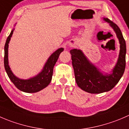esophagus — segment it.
<instances>
[{
  "mask_svg": "<svg viewBox=\"0 0 129 129\" xmlns=\"http://www.w3.org/2000/svg\"><path fill=\"white\" fill-rule=\"evenodd\" d=\"M73 46V45H72V46Z\"/></svg>",
  "mask_w": 129,
  "mask_h": 129,
  "instance_id": "esophagus-1",
  "label": "esophagus"
}]
</instances>
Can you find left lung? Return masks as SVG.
<instances>
[{
    "instance_id": "1",
    "label": "left lung",
    "mask_w": 129,
    "mask_h": 129,
    "mask_svg": "<svg viewBox=\"0 0 129 129\" xmlns=\"http://www.w3.org/2000/svg\"><path fill=\"white\" fill-rule=\"evenodd\" d=\"M104 21L113 29L120 43L118 60L110 73L102 72L80 49L70 51L76 84L90 93H101L112 90L120 80L125 68L126 44L122 32L117 24L108 18H104Z\"/></svg>"
}]
</instances>
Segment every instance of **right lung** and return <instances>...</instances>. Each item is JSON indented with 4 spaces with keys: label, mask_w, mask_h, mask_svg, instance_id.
I'll use <instances>...</instances> for the list:
<instances>
[{
    "label": "right lung",
    "mask_w": 129,
    "mask_h": 129,
    "mask_svg": "<svg viewBox=\"0 0 129 129\" xmlns=\"http://www.w3.org/2000/svg\"><path fill=\"white\" fill-rule=\"evenodd\" d=\"M14 29H12L11 34L6 40L4 47V67L9 78L15 86L22 91L25 93H36L44 89L50 83L53 73V68L58 60L59 56L64 51L63 48H60L54 51L49 56L46 62L43 70L40 73L33 77L27 80L19 78L12 73L8 60L9 43L11 41Z\"/></svg>",
    "instance_id": "add662e5"
}]
</instances>
